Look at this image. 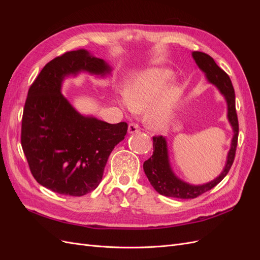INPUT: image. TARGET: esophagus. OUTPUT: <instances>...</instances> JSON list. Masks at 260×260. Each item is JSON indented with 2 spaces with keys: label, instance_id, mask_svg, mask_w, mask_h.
<instances>
[{
  "label": "esophagus",
  "instance_id": "esophagus-1",
  "mask_svg": "<svg viewBox=\"0 0 260 260\" xmlns=\"http://www.w3.org/2000/svg\"><path fill=\"white\" fill-rule=\"evenodd\" d=\"M140 129H139V125L136 124V123H130L129 127H128V132L130 133V135H132V133H137L139 132Z\"/></svg>",
  "mask_w": 260,
  "mask_h": 260
}]
</instances>
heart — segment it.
<instances>
[{"mask_svg":"<svg viewBox=\"0 0 260 260\" xmlns=\"http://www.w3.org/2000/svg\"><path fill=\"white\" fill-rule=\"evenodd\" d=\"M175 74L172 70L154 67L133 75L120 92L121 102L133 113L146 112L145 119L156 130L167 129L174 120L182 89L170 83Z\"/></svg>","mask_w":260,"mask_h":260,"instance_id":"b5f03b06","label":"heart"}]
</instances>
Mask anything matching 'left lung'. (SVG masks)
<instances>
[{"label": "left lung", "instance_id": "8db88e82", "mask_svg": "<svg viewBox=\"0 0 260 260\" xmlns=\"http://www.w3.org/2000/svg\"><path fill=\"white\" fill-rule=\"evenodd\" d=\"M192 56L196 65L205 74L208 82L216 85L220 93L224 96L228 105V120L232 125L233 138L230 151L226 156L225 166L221 174L208 183L193 185L179 179L172 171L169 162L166 139L162 136L153 137V155L143 164V169L149 183L157 192L164 196L184 200L195 199L203 193L211 190L226 176L234 160L239 137V121L237 111H235V94L230 77L216 64L214 58L210 57L208 54L193 52Z\"/></svg>", "mask_w": 260, "mask_h": 260}]
</instances>
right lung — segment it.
Segmentation results:
<instances>
[{
	"label": "right lung",
	"mask_w": 260,
	"mask_h": 260,
	"mask_svg": "<svg viewBox=\"0 0 260 260\" xmlns=\"http://www.w3.org/2000/svg\"><path fill=\"white\" fill-rule=\"evenodd\" d=\"M112 68L88 51L66 52L46 64L28 91L21 146L31 174L49 190L82 196L95 190L125 122L108 123L78 113L61 94L65 77L81 72L104 77Z\"/></svg>",
	"instance_id": "obj_1"
}]
</instances>
